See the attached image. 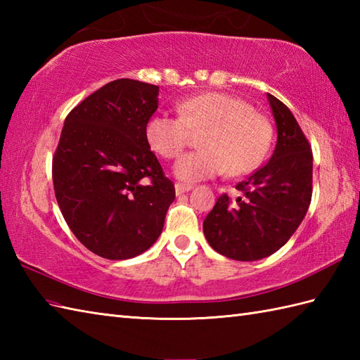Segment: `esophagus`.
Wrapping results in <instances>:
<instances>
[{"mask_svg": "<svg viewBox=\"0 0 360 360\" xmlns=\"http://www.w3.org/2000/svg\"><path fill=\"white\" fill-rule=\"evenodd\" d=\"M190 190H192V186L181 184V182H178V184H174V192H176V195H178V196H181V195H184V193L190 192Z\"/></svg>", "mask_w": 360, "mask_h": 360, "instance_id": "34e87169", "label": "esophagus"}]
</instances>
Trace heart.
<instances>
[{
	"instance_id": "obj_1",
	"label": "heart",
	"mask_w": 360,
	"mask_h": 360,
	"mask_svg": "<svg viewBox=\"0 0 360 360\" xmlns=\"http://www.w3.org/2000/svg\"><path fill=\"white\" fill-rule=\"evenodd\" d=\"M179 116L156 114L145 125L150 148L164 159L178 158L192 141L201 136V151L188 153L174 164L181 181L196 182L223 174L241 176L254 172L266 158L272 128L263 114L238 97L207 93L182 102Z\"/></svg>"
}]
</instances>
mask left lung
Instances as JSON below:
<instances>
[{
	"instance_id": "1",
	"label": "left lung",
	"mask_w": 360,
	"mask_h": 360,
	"mask_svg": "<svg viewBox=\"0 0 360 360\" xmlns=\"http://www.w3.org/2000/svg\"><path fill=\"white\" fill-rule=\"evenodd\" d=\"M277 125L271 159L236 184L243 196L226 193L205 217L202 231L218 254L238 262H255L285 246L300 226L312 195V151L294 114L267 94Z\"/></svg>"
}]
</instances>
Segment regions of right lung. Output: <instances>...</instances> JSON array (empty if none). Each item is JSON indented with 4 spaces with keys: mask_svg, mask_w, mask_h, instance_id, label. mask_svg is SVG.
<instances>
[{
    "mask_svg": "<svg viewBox=\"0 0 360 360\" xmlns=\"http://www.w3.org/2000/svg\"><path fill=\"white\" fill-rule=\"evenodd\" d=\"M159 86L106 83L68 114L52 159L58 207L77 240L108 259L143 254L159 238L174 186L145 139Z\"/></svg>",
    "mask_w": 360,
    "mask_h": 360,
    "instance_id": "add662e5",
    "label": "right lung"
}]
</instances>
